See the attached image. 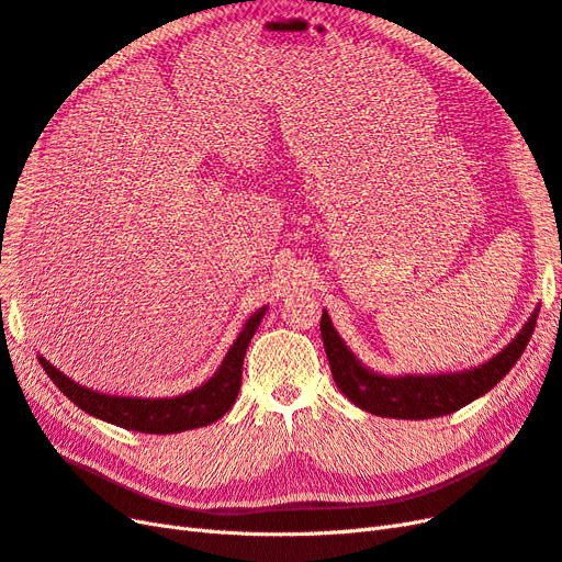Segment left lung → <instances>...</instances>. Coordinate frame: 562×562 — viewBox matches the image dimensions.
Wrapping results in <instances>:
<instances>
[{"label": "left lung", "instance_id": "8db88e82", "mask_svg": "<svg viewBox=\"0 0 562 562\" xmlns=\"http://www.w3.org/2000/svg\"><path fill=\"white\" fill-rule=\"evenodd\" d=\"M537 315L539 311L535 308L530 319L516 334V339L487 362L471 367V370L442 374L389 376L370 370L346 346L339 331L334 329L327 311H323V319H319V331H323L325 352L336 386L352 405L376 416H389V419L422 422L452 414L492 391L510 372V367L520 360L535 331Z\"/></svg>", "mask_w": 562, "mask_h": 562}]
</instances>
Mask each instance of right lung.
<instances>
[{
    "label": "right lung",
    "mask_w": 562,
    "mask_h": 562,
    "mask_svg": "<svg viewBox=\"0 0 562 562\" xmlns=\"http://www.w3.org/2000/svg\"><path fill=\"white\" fill-rule=\"evenodd\" d=\"M266 306L256 311L237 334V339L228 348L226 358L218 364V370L206 379L202 386L192 389L188 393L173 395V397H130V395H108L101 391H93L82 386V383L72 381L60 370L42 358L40 364L49 379L56 383L58 391L66 393L70 403L79 409L95 416V419L115 424L126 430L138 432H153V436H167V432H181L202 428L218 422L226 414L239 393V383H243V364L245 352L251 341V336L259 329L261 319L266 315Z\"/></svg>",
    "instance_id": "add662e5"
}]
</instances>
